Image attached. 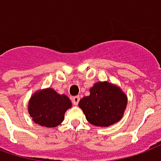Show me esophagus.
Returning <instances> with one entry per match:
<instances>
[{
  "label": "esophagus",
  "mask_w": 161,
  "mask_h": 161,
  "mask_svg": "<svg viewBox=\"0 0 161 161\" xmlns=\"http://www.w3.org/2000/svg\"><path fill=\"white\" fill-rule=\"evenodd\" d=\"M79 101H80L79 96H75V97H74V98H72L73 104H74L75 105H78V104H79Z\"/></svg>",
  "instance_id": "34e87169"
}]
</instances>
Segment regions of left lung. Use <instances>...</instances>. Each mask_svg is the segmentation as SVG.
Masks as SVG:
<instances>
[{"mask_svg":"<svg viewBox=\"0 0 161 161\" xmlns=\"http://www.w3.org/2000/svg\"><path fill=\"white\" fill-rule=\"evenodd\" d=\"M127 105V97L119 87L109 82H98L90 95L80 100L79 106L90 124L107 127L120 120Z\"/></svg>","mask_w":161,"mask_h":161,"instance_id":"1","label":"left lung"}]
</instances>
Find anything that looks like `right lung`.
<instances>
[{"instance_id":"1","label":"right lung","mask_w":161,"mask_h":161,"mask_svg":"<svg viewBox=\"0 0 161 161\" xmlns=\"http://www.w3.org/2000/svg\"><path fill=\"white\" fill-rule=\"evenodd\" d=\"M66 95H60L51 88L36 92L28 106L29 114L36 124L45 127H56L63 121L65 111L71 107Z\"/></svg>"}]
</instances>
